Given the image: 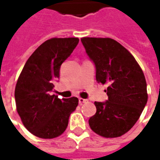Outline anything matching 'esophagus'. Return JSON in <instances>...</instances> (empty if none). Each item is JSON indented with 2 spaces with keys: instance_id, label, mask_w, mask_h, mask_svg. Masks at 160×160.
<instances>
[{
  "instance_id": "obj_1",
  "label": "esophagus",
  "mask_w": 160,
  "mask_h": 160,
  "mask_svg": "<svg viewBox=\"0 0 160 160\" xmlns=\"http://www.w3.org/2000/svg\"><path fill=\"white\" fill-rule=\"evenodd\" d=\"M87 102H88V100H87V99L81 98H79V104H84V103H87Z\"/></svg>"
}]
</instances>
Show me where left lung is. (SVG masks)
<instances>
[{
  "instance_id": "1",
  "label": "left lung",
  "mask_w": 160,
  "mask_h": 160,
  "mask_svg": "<svg viewBox=\"0 0 160 160\" xmlns=\"http://www.w3.org/2000/svg\"><path fill=\"white\" fill-rule=\"evenodd\" d=\"M81 42L95 64L97 82L108 84V100L94 102L97 111L89 119L90 128L102 137H120L135 124L148 102L143 71L116 40L82 38Z\"/></svg>"
}]
</instances>
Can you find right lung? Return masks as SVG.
Returning <instances> with one entry per match:
<instances>
[{
	"mask_svg": "<svg viewBox=\"0 0 160 160\" xmlns=\"http://www.w3.org/2000/svg\"><path fill=\"white\" fill-rule=\"evenodd\" d=\"M78 42V38L47 40L28 58L19 74L14 91L17 112L26 129L37 137L60 136L78 106L77 98L61 99L51 94L61 65Z\"/></svg>",
	"mask_w": 160,
	"mask_h": 160,
	"instance_id": "right-lung-1",
	"label": "right lung"
}]
</instances>
